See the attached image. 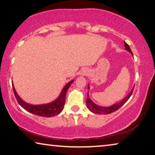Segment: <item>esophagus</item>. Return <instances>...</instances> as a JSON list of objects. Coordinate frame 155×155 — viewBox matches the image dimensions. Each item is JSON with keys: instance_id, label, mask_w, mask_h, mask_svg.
I'll use <instances>...</instances> for the list:
<instances>
[{"instance_id": "obj_1", "label": "esophagus", "mask_w": 155, "mask_h": 155, "mask_svg": "<svg viewBox=\"0 0 155 155\" xmlns=\"http://www.w3.org/2000/svg\"><path fill=\"white\" fill-rule=\"evenodd\" d=\"M86 74H87V73H86V71H84L83 73H82V75H86Z\"/></svg>"}]
</instances>
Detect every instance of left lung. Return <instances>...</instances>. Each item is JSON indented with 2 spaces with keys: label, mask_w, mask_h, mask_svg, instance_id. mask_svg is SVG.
Segmentation results:
<instances>
[{
  "label": "left lung",
  "mask_w": 155,
  "mask_h": 155,
  "mask_svg": "<svg viewBox=\"0 0 155 155\" xmlns=\"http://www.w3.org/2000/svg\"><path fill=\"white\" fill-rule=\"evenodd\" d=\"M124 48H125L126 50L129 51V52L133 55L132 51L131 49H130L129 45L127 44L125 41H124ZM88 89L90 88V86H88ZM134 88V87L133 88L131 91L130 92L128 95H127L125 98L122 99L120 102L117 103V104H114L112 105V106H110V107H102V106H99V105H96L95 104H94V103L92 101V100L90 99L89 94L88 93H87V98H86V105H87L88 110L94 114H104V115L109 114L114 112L115 111L118 110L119 108H120L127 101H128V99L130 98V97L131 96V94L133 93Z\"/></svg>",
  "instance_id": "left-lung-1"
}]
</instances>
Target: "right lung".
I'll list each match as a JSON object with an SVG mask.
<instances>
[{
	"mask_svg": "<svg viewBox=\"0 0 155 155\" xmlns=\"http://www.w3.org/2000/svg\"><path fill=\"white\" fill-rule=\"evenodd\" d=\"M73 80L70 81L69 82H68L66 85H65L64 87L62 88V90L60 94L59 97L57 98L55 101H52L50 104H42V105H31L28 104L24 101L22 99H21L20 96L18 95V93H16V91L13 86V84H12L13 86V93H14L15 97L18 104H20L21 107H23L24 110H26L28 112H31L33 114L42 116V117H52L56 115L59 114L61 112L64 105L65 103V96H66V93L68 89H69V86L71 84L73 83Z\"/></svg>",
	"mask_w": 155,
	"mask_h": 155,
	"instance_id": "add662e5",
	"label": "right lung"
}]
</instances>
